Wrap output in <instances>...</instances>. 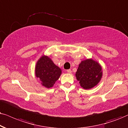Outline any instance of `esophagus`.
I'll use <instances>...</instances> for the list:
<instances>
[{"instance_id": "34e87169", "label": "esophagus", "mask_w": 128, "mask_h": 128, "mask_svg": "<svg viewBox=\"0 0 128 128\" xmlns=\"http://www.w3.org/2000/svg\"><path fill=\"white\" fill-rule=\"evenodd\" d=\"M67 72H68V73H70V74H71V73H72V70H71L70 69H69V70H67Z\"/></svg>"}]
</instances>
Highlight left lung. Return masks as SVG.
Wrapping results in <instances>:
<instances>
[{
	"label": "left lung",
	"instance_id": "left-lung-1",
	"mask_svg": "<svg viewBox=\"0 0 128 128\" xmlns=\"http://www.w3.org/2000/svg\"><path fill=\"white\" fill-rule=\"evenodd\" d=\"M102 76L101 65L92 58L81 61L76 72V79L80 86L85 90L91 89L98 85Z\"/></svg>",
	"mask_w": 128,
	"mask_h": 128
}]
</instances>
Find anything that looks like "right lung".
I'll use <instances>...</instances> for the list:
<instances>
[{
	"label": "right lung",
	"instance_id": "add662e5",
	"mask_svg": "<svg viewBox=\"0 0 128 128\" xmlns=\"http://www.w3.org/2000/svg\"><path fill=\"white\" fill-rule=\"evenodd\" d=\"M61 73V69L56 66L48 56L43 55L37 61L35 74L37 78H40L42 86L47 88L52 87Z\"/></svg>",
	"mask_w": 128,
	"mask_h": 128
}]
</instances>
